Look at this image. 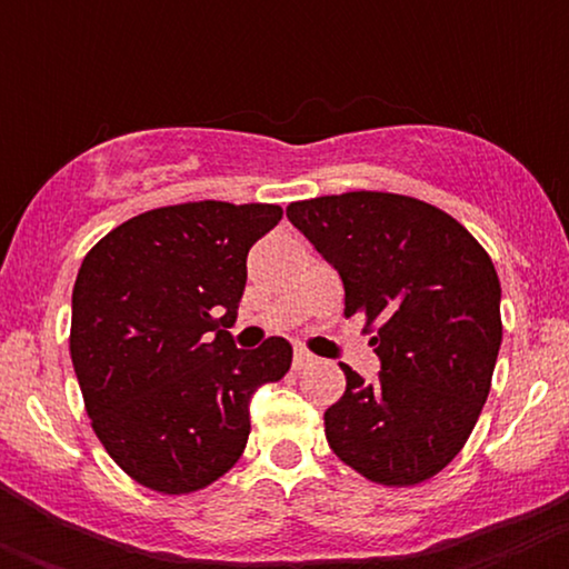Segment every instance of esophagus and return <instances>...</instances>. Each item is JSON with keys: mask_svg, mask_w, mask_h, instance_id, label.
I'll use <instances>...</instances> for the list:
<instances>
[{"mask_svg": "<svg viewBox=\"0 0 569 569\" xmlns=\"http://www.w3.org/2000/svg\"><path fill=\"white\" fill-rule=\"evenodd\" d=\"M312 361H316V356H312V352H307V350H297V352H293V369H297V371L307 369Z\"/></svg>", "mask_w": 569, "mask_h": 569, "instance_id": "esophagus-1", "label": "esophagus"}]
</instances>
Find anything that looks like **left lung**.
<instances>
[{
	"instance_id": "8db88e82",
	"label": "left lung",
	"mask_w": 569,
	"mask_h": 569,
	"mask_svg": "<svg viewBox=\"0 0 569 569\" xmlns=\"http://www.w3.org/2000/svg\"><path fill=\"white\" fill-rule=\"evenodd\" d=\"M286 217L335 264L345 316L382 361L380 380L345 367L326 409V441L363 479L417 487L466 447L498 361L500 280L460 221L409 194L345 192L299 200Z\"/></svg>"
}]
</instances>
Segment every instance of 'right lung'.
<instances>
[{
  "label": "right lung",
  "instance_id": "add662e5",
  "mask_svg": "<svg viewBox=\"0 0 569 569\" xmlns=\"http://www.w3.org/2000/svg\"><path fill=\"white\" fill-rule=\"evenodd\" d=\"M283 217L270 202L198 200L122 221L84 253L69 350L98 441L136 485L192 495L243 455L248 398L291 367L270 337L238 350L227 326L246 257Z\"/></svg>",
  "mask_w": 569,
  "mask_h": 569
}]
</instances>
